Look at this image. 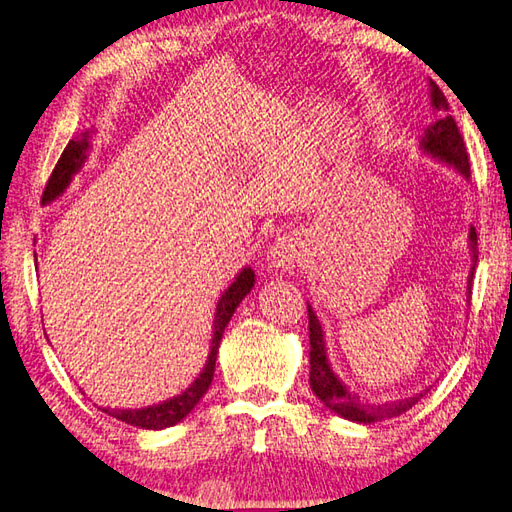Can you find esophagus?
Masks as SVG:
<instances>
[{
  "label": "esophagus",
  "mask_w": 512,
  "mask_h": 512,
  "mask_svg": "<svg viewBox=\"0 0 512 512\" xmlns=\"http://www.w3.org/2000/svg\"><path fill=\"white\" fill-rule=\"evenodd\" d=\"M300 259H303V242L294 238V235H283L268 251V266L272 270L287 272L300 264Z\"/></svg>",
  "instance_id": "obj_1"
}]
</instances>
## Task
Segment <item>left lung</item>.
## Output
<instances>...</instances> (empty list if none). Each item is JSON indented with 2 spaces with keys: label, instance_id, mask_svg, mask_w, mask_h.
<instances>
[{
  "label": "left lung",
  "instance_id": "obj_1",
  "mask_svg": "<svg viewBox=\"0 0 512 512\" xmlns=\"http://www.w3.org/2000/svg\"><path fill=\"white\" fill-rule=\"evenodd\" d=\"M428 90H430V108L432 112L439 114V119L432 121L424 129V134L419 136V151L432 157L435 162L454 168L463 179H469L471 173H469L465 142L461 134H458V127L448 112V99L443 97L439 86L432 80H428ZM467 246L471 255V270L467 274V292H465L467 303H469L471 279H474V270L478 261V238H476L474 227H469ZM307 311H309V342H311L309 385H311V391L318 396V400L329 406V409L339 417H344L348 422H355V424L385 422V419L398 417L409 409H413V406L419 402V398H424L430 391V389H424L419 393H413L409 398H398V400H387V402L361 400L357 393L350 391V387L335 374L333 365L329 361V350H326L322 322L318 320L311 303H307Z\"/></svg>",
  "mask_w": 512,
  "mask_h": 512
}]
</instances>
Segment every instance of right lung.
Listing matches in <instances>:
<instances>
[{"instance_id": "obj_1", "label": "right lung", "mask_w": 512, "mask_h": 512, "mask_svg": "<svg viewBox=\"0 0 512 512\" xmlns=\"http://www.w3.org/2000/svg\"><path fill=\"white\" fill-rule=\"evenodd\" d=\"M90 138H93L90 136V131H84L80 138L71 140L67 144V149L62 151L54 173H51L47 188L43 192V205L58 201L71 186L73 177L84 168L88 160V151H90ZM34 261H36V253H34ZM253 285H255V270L251 266H244L238 274H235V279L231 281L227 290L220 294L216 313H214V329H212V339H209L207 361L203 365L201 374L196 376L186 389L173 398L162 400L151 406H142V409H110V406H101V411L116 417L119 422H125L129 426H136L142 430H164L181 422V419L186 417L196 404H199L209 385H212L222 333H225L227 324L231 322L233 313L240 307L244 296L251 294Z\"/></svg>"}]
</instances>
